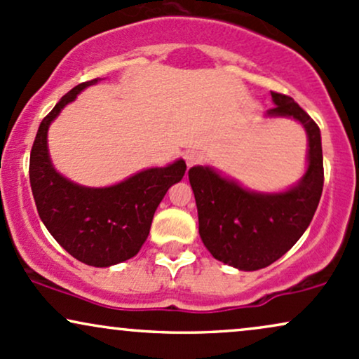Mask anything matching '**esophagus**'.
<instances>
[{
    "label": "esophagus",
    "instance_id": "esophagus-1",
    "mask_svg": "<svg viewBox=\"0 0 359 359\" xmlns=\"http://www.w3.org/2000/svg\"><path fill=\"white\" fill-rule=\"evenodd\" d=\"M202 158H204V155L198 152V150H189V152H185V162H187V167L197 165V163L202 162Z\"/></svg>",
    "mask_w": 359,
    "mask_h": 359
}]
</instances>
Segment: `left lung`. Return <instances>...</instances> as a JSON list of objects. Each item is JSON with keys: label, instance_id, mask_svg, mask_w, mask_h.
<instances>
[{"label": "left lung", "instance_id": "1", "mask_svg": "<svg viewBox=\"0 0 359 359\" xmlns=\"http://www.w3.org/2000/svg\"><path fill=\"white\" fill-rule=\"evenodd\" d=\"M271 118H294L308 135V167L280 192H257L209 165L189 170L198 214V234L217 261L239 271H257L278 261L304 234L325 182L321 132L287 95L273 92Z\"/></svg>", "mask_w": 359, "mask_h": 359}]
</instances>
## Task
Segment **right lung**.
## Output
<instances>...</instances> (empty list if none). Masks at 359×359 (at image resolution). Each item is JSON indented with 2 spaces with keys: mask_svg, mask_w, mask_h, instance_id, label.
<instances>
[{
  "mask_svg": "<svg viewBox=\"0 0 359 359\" xmlns=\"http://www.w3.org/2000/svg\"><path fill=\"white\" fill-rule=\"evenodd\" d=\"M100 79L76 85L41 120L29 155V184L40 219L62 248L80 262L109 267L135 256L168 189L185 174L182 158L137 172L109 187H86L53 167L48 128L68 103Z\"/></svg>",
  "mask_w": 359,
  "mask_h": 359,
  "instance_id": "obj_1",
  "label": "right lung"
}]
</instances>
